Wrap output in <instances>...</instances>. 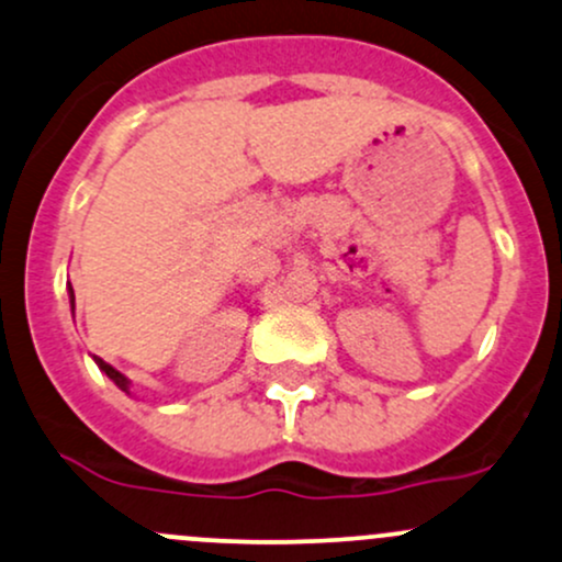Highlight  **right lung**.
Listing matches in <instances>:
<instances>
[{
    "instance_id": "add662e5",
    "label": "right lung",
    "mask_w": 562,
    "mask_h": 562,
    "mask_svg": "<svg viewBox=\"0 0 562 562\" xmlns=\"http://www.w3.org/2000/svg\"><path fill=\"white\" fill-rule=\"evenodd\" d=\"M69 301H71V310H74V288H71V285H69ZM92 360H95V366H98V368H101V371H103V373H106V375H109V379H111V381H114V384H116V386H120V390H122V392H131V386H127V384H131V381H127V379H125V375H122L120 371H116V368H111V366H109V362H103V360H101V357H92Z\"/></svg>"
}]
</instances>
